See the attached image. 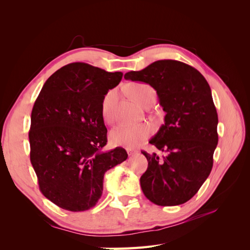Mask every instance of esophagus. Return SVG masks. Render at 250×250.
<instances>
[{"instance_id": "esophagus-1", "label": "esophagus", "mask_w": 250, "mask_h": 250, "mask_svg": "<svg viewBox=\"0 0 250 250\" xmlns=\"http://www.w3.org/2000/svg\"><path fill=\"white\" fill-rule=\"evenodd\" d=\"M127 153H128V155L131 156V155H133L135 153H138V151L137 150H132V149H127Z\"/></svg>"}]
</instances>
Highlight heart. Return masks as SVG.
I'll use <instances>...</instances> for the list:
<instances>
[{
    "instance_id": "b5f03b06",
    "label": "heart",
    "mask_w": 250,
    "mask_h": 250,
    "mask_svg": "<svg viewBox=\"0 0 250 250\" xmlns=\"http://www.w3.org/2000/svg\"><path fill=\"white\" fill-rule=\"evenodd\" d=\"M127 90L133 99L142 105L145 104L151 97H155L154 89L145 83H131L127 86ZM117 97V89L108 90L103 97L101 102V113L106 122H111L113 120V107H115ZM151 131H152L151 126L147 123L120 124L111 130L109 139L112 145L115 146L134 147L145 141L151 134Z\"/></svg>"
}]
</instances>
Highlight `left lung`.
<instances>
[{
    "mask_svg": "<svg viewBox=\"0 0 250 250\" xmlns=\"http://www.w3.org/2000/svg\"><path fill=\"white\" fill-rule=\"evenodd\" d=\"M124 78L152 86L166 112L165 124L149 141L165 154L142 151L148 161L140 179L143 193L161 207L183 204L213 168L218 115L208 83L193 66L171 59L128 72Z\"/></svg>",
    "mask_w": 250,
    "mask_h": 250,
    "instance_id": "1",
    "label": "left lung"
}]
</instances>
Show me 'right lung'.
<instances>
[{
  "mask_svg": "<svg viewBox=\"0 0 250 250\" xmlns=\"http://www.w3.org/2000/svg\"><path fill=\"white\" fill-rule=\"evenodd\" d=\"M123 73L83 62L51 75L31 112L30 161L40 190L56 206L71 211L92 208L101 198L104 174L127 160L123 148L103 151L107 129L101 102Z\"/></svg>",
  "mask_w": 250,
  "mask_h": 250,
  "instance_id": "add662e5",
  "label": "right lung"
}]
</instances>
